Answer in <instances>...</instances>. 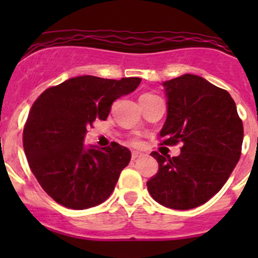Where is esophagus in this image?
Segmentation results:
<instances>
[{
	"instance_id": "esophagus-1",
	"label": "esophagus",
	"mask_w": 258,
	"mask_h": 258,
	"mask_svg": "<svg viewBox=\"0 0 258 258\" xmlns=\"http://www.w3.org/2000/svg\"><path fill=\"white\" fill-rule=\"evenodd\" d=\"M140 156H142V152H140V151H132V160H136Z\"/></svg>"
}]
</instances>
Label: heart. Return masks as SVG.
<instances>
[{
    "label": "heart",
    "mask_w": 258,
    "mask_h": 258,
    "mask_svg": "<svg viewBox=\"0 0 258 258\" xmlns=\"http://www.w3.org/2000/svg\"><path fill=\"white\" fill-rule=\"evenodd\" d=\"M144 96H155V95H151V93H146V95H144Z\"/></svg>",
    "instance_id": "heart-1"
}]
</instances>
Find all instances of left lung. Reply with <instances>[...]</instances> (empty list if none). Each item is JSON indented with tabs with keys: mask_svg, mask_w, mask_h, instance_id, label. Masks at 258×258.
I'll use <instances>...</instances> for the list:
<instances>
[{
	"mask_svg": "<svg viewBox=\"0 0 258 258\" xmlns=\"http://www.w3.org/2000/svg\"><path fill=\"white\" fill-rule=\"evenodd\" d=\"M167 117L165 145L182 142L177 157L151 153L158 171L147 181L155 201L173 210L199 207L215 196L237 165L243 126L230 93L196 75L162 82Z\"/></svg>",
	"mask_w": 258,
	"mask_h": 258,
	"instance_id": "obj_1",
	"label": "left lung"
}]
</instances>
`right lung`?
<instances>
[{
  "instance_id": "right-lung-1",
  "label": "right lung",
  "mask_w": 258,
  "mask_h": 258,
  "mask_svg": "<svg viewBox=\"0 0 258 258\" xmlns=\"http://www.w3.org/2000/svg\"><path fill=\"white\" fill-rule=\"evenodd\" d=\"M139 77L108 80L72 77L36 100L23 130V148L38 183L57 204L86 210L110 197L131 152L114 144L85 146L87 127L105 121L112 102L134 92Z\"/></svg>"
}]
</instances>
